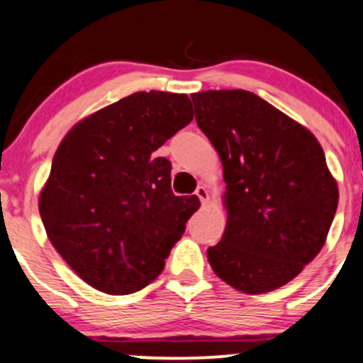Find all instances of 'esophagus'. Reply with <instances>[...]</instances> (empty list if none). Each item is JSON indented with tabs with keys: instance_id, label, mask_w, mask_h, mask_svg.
Listing matches in <instances>:
<instances>
[{
	"instance_id": "esophagus-1",
	"label": "esophagus",
	"mask_w": 363,
	"mask_h": 363,
	"mask_svg": "<svg viewBox=\"0 0 363 363\" xmlns=\"http://www.w3.org/2000/svg\"><path fill=\"white\" fill-rule=\"evenodd\" d=\"M196 196L199 197L201 199V203H206L208 201V197H209V194H208V189L204 185H201V186H197V190H196Z\"/></svg>"
}]
</instances>
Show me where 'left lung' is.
<instances>
[{"label":"left lung","instance_id":"8db88e82","mask_svg":"<svg viewBox=\"0 0 363 363\" xmlns=\"http://www.w3.org/2000/svg\"><path fill=\"white\" fill-rule=\"evenodd\" d=\"M220 154L227 227L208 248L218 278L245 294L292 281L323 248L339 203L323 148L306 127L248 91L190 96Z\"/></svg>","mask_w":363,"mask_h":363}]
</instances>
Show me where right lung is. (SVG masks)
<instances>
[{
	"label": "right lung",
	"mask_w": 363,
	"mask_h": 363,
	"mask_svg": "<svg viewBox=\"0 0 363 363\" xmlns=\"http://www.w3.org/2000/svg\"><path fill=\"white\" fill-rule=\"evenodd\" d=\"M186 94L134 92L66 134L40 196V215L59 255L110 295L145 289L199 208L174 196L171 162L155 150L190 124Z\"/></svg>",
	"instance_id": "right-lung-1"
}]
</instances>
